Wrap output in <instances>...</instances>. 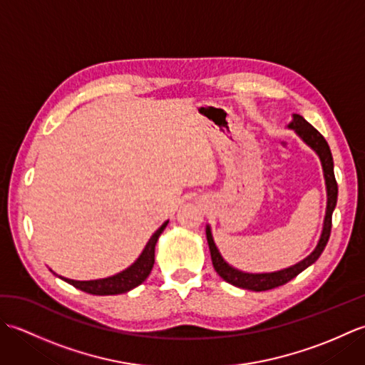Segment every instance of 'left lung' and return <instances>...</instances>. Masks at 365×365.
Instances as JSON below:
<instances>
[{
	"label": "left lung",
	"mask_w": 365,
	"mask_h": 365,
	"mask_svg": "<svg viewBox=\"0 0 365 365\" xmlns=\"http://www.w3.org/2000/svg\"><path fill=\"white\" fill-rule=\"evenodd\" d=\"M287 128L293 130L294 133L301 138L302 143L311 147V149L319 155L320 163H322L324 187H327V212H324L322 234H320L319 242H317L315 250L309 254L307 257L299 260L298 263H294V265L277 269V271H271V273H247V271H242L229 265V263L224 260L218 246H216L213 240L210 224H207L205 226L207 243H208V250H210L215 271L224 279V281L235 287H240V289H246L252 292H265V290L276 289V287L284 285L289 281H292V279L297 277L301 271H304L307 267H311L312 263L319 260L331 235L332 212H334L336 204H337V182L334 177V161H332L329 145L327 143V139H324L319 131H317L311 123H309L299 114L292 115V122L287 125Z\"/></svg>",
	"instance_id": "1"
}]
</instances>
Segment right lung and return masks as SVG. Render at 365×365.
Returning <instances> with one entry per match:
<instances>
[{"label":"right lung","mask_w":365,"mask_h":365,"mask_svg":"<svg viewBox=\"0 0 365 365\" xmlns=\"http://www.w3.org/2000/svg\"><path fill=\"white\" fill-rule=\"evenodd\" d=\"M168 221H165L161 226L155 230V234L149 238V242L144 246L143 252L139 254V257L131 263L130 267L125 269H122L120 273H115L113 276L102 277V279H92V281H75V279H68L64 276H58L59 279H63L67 284H71L76 287L78 290H83L91 294H120V293H127L130 290H133L135 287L139 284H143L147 276L150 274V271L153 268L155 263V246H157V242L160 235L163 234V230L166 229Z\"/></svg>","instance_id":"1"}]
</instances>
